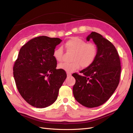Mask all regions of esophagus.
Listing matches in <instances>:
<instances>
[{
	"instance_id": "1",
	"label": "esophagus",
	"mask_w": 133,
	"mask_h": 133,
	"mask_svg": "<svg viewBox=\"0 0 133 133\" xmlns=\"http://www.w3.org/2000/svg\"><path fill=\"white\" fill-rule=\"evenodd\" d=\"M66 74H67V76H68V77H69V76H71V74L69 73H67Z\"/></svg>"
}]
</instances>
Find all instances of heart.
Segmentation results:
<instances>
[{"instance_id":"obj_1","label":"heart","mask_w":133,"mask_h":133,"mask_svg":"<svg viewBox=\"0 0 133 133\" xmlns=\"http://www.w3.org/2000/svg\"><path fill=\"white\" fill-rule=\"evenodd\" d=\"M68 51L74 52L71 63H63L58 65V68L67 73H73L79 69L90 66L93 63L98 54L97 46L94 43H87L84 39L73 37L65 43ZM53 57L58 62H62L63 58V50L61 46L56 48L53 51Z\"/></svg>"}]
</instances>
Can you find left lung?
Segmentation results:
<instances>
[{"label": "left lung", "instance_id": "1", "mask_svg": "<svg viewBox=\"0 0 133 133\" xmlns=\"http://www.w3.org/2000/svg\"><path fill=\"white\" fill-rule=\"evenodd\" d=\"M92 39L98 48V54L91 65L80 73L72 74L75 79L73 88L76 101L87 108L105 103L118 87L121 73L119 55L115 47L102 35L92 31L87 38Z\"/></svg>", "mask_w": 133, "mask_h": 133}]
</instances>
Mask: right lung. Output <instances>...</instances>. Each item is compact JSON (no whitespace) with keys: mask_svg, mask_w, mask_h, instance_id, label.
<instances>
[{"mask_svg":"<svg viewBox=\"0 0 133 133\" xmlns=\"http://www.w3.org/2000/svg\"><path fill=\"white\" fill-rule=\"evenodd\" d=\"M62 40L41 36L31 39L19 50L13 66L18 91L31 106L46 108L54 103L66 78L65 70L57 69L53 57Z\"/></svg>","mask_w":133,"mask_h":133,"instance_id":"add662e5","label":"right lung"}]
</instances>
